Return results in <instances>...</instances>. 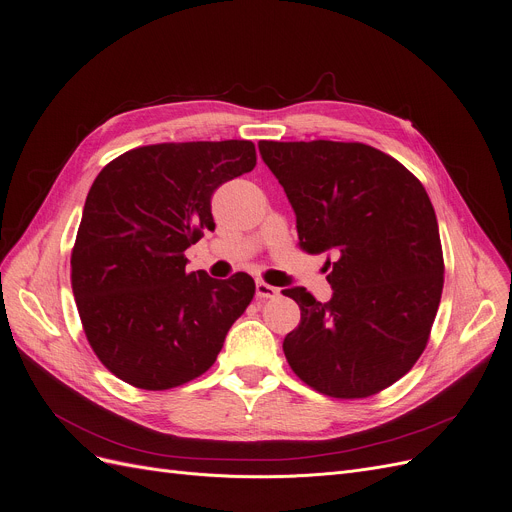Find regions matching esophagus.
Returning <instances> with one entry per match:
<instances>
[{"instance_id": "34e87169", "label": "esophagus", "mask_w": 512, "mask_h": 512, "mask_svg": "<svg viewBox=\"0 0 512 512\" xmlns=\"http://www.w3.org/2000/svg\"><path fill=\"white\" fill-rule=\"evenodd\" d=\"M255 294H257L259 301H267V299H276L278 294H280V290L276 286H272V284L263 282V280H257L255 282Z\"/></svg>"}]
</instances>
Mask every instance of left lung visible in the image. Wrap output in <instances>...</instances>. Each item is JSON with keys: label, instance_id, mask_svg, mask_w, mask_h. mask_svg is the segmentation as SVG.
<instances>
[{"label": "left lung", "instance_id": "obj_1", "mask_svg": "<svg viewBox=\"0 0 512 512\" xmlns=\"http://www.w3.org/2000/svg\"><path fill=\"white\" fill-rule=\"evenodd\" d=\"M259 153L297 213L301 249L328 253L332 299L301 286L284 338L288 365L313 390L365 398L421 357L438 313L444 257L432 201L402 164L363 143L261 141Z\"/></svg>", "mask_w": 512, "mask_h": 512}]
</instances>
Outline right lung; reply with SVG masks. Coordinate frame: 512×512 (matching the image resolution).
Segmentation results:
<instances>
[{
  "instance_id": "1",
  "label": "right lung",
  "mask_w": 512,
  "mask_h": 512,
  "mask_svg": "<svg viewBox=\"0 0 512 512\" xmlns=\"http://www.w3.org/2000/svg\"><path fill=\"white\" fill-rule=\"evenodd\" d=\"M257 164L251 141L161 143L122 153L95 178L72 249L87 340L122 382L168 390L203 375L255 294L249 274L186 272L213 230L211 195Z\"/></svg>"
}]
</instances>
